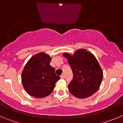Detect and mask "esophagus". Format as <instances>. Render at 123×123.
Wrapping results in <instances>:
<instances>
[{"label":"esophagus","instance_id":"esophagus-1","mask_svg":"<svg viewBox=\"0 0 123 123\" xmlns=\"http://www.w3.org/2000/svg\"><path fill=\"white\" fill-rule=\"evenodd\" d=\"M61 79H64V78H65V75H64V74H62L61 76Z\"/></svg>","mask_w":123,"mask_h":123}]
</instances>
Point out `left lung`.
Listing matches in <instances>:
<instances>
[{
	"mask_svg": "<svg viewBox=\"0 0 123 123\" xmlns=\"http://www.w3.org/2000/svg\"><path fill=\"white\" fill-rule=\"evenodd\" d=\"M71 66L73 73L68 85L70 93L79 98H85L98 90L103 79V71L97 59L91 52L80 49L73 55L63 53Z\"/></svg>",
	"mask_w": 123,
	"mask_h": 123,
	"instance_id": "1",
	"label": "left lung"
}]
</instances>
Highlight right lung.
<instances>
[{"mask_svg": "<svg viewBox=\"0 0 123 123\" xmlns=\"http://www.w3.org/2000/svg\"><path fill=\"white\" fill-rule=\"evenodd\" d=\"M52 58L40 52L30 58L21 73V82L26 92L35 98H44L50 94L56 82L60 79L50 65Z\"/></svg>", "mask_w": 123, "mask_h": 123, "instance_id": "right-lung-1", "label": "right lung"}]
</instances>
